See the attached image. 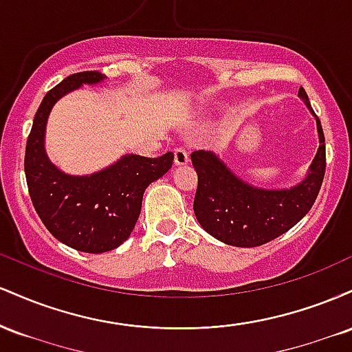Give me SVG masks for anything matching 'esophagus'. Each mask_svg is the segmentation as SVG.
I'll use <instances>...</instances> for the list:
<instances>
[{"label": "esophagus", "instance_id": "esophagus-1", "mask_svg": "<svg viewBox=\"0 0 352 352\" xmlns=\"http://www.w3.org/2000/svg\"><path fill=\"white\" fill-rule=\"evenodd\" d=\"M188 153L184 151V148H175L173 151V164L177 165V167H182V165H187L188 164Z\"/></svg>", "mask_w": 352, "mask_h": 352}]
</instances>
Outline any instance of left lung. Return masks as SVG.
<instances>
[{"label": "left lung", "mask_w": 352, "mask_h": 352, "mask_svg": "<svg viewBox=\"0 0 352 352\" xmlns=\"http://www.w3.org/2000/svg\"><path fill=\"white\" fill-rule=\"evenodd\" d=\"M298 96L316 119L319 147L305 179L293 187H256L240 179L215 152L192 153L199 175L193 212L217 240L241 248L265 245L293 228L313 207L326 170L324 134L305 89L300 87Z\"/></svg>", "instance_id": "left-lung-1"}]
</instances>
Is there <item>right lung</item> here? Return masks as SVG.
Segmentation results:
<instances>
[{
	"label": "right lung",
	"instance_id": "add662e5",
	"mask_svg": "<svg viewBox=\"0 0 352 352\" xmlns=\"http://www.w3.org/2000/svg\"><path fill=\"white\" fill-rule=\"evenodd\" d=\"M106 79L98 71L78 72L52 87L36 112L24 155L28 190L44 227L60 243L86 253L111 252L131 236L145 188L170 170L173 160L172 152L157 159L125 153L89 175H71L51 162L44 139L54 104Z\"/></svg>",
	"mask_w": 352,
	"mask_h": 352
}]
</instances>
